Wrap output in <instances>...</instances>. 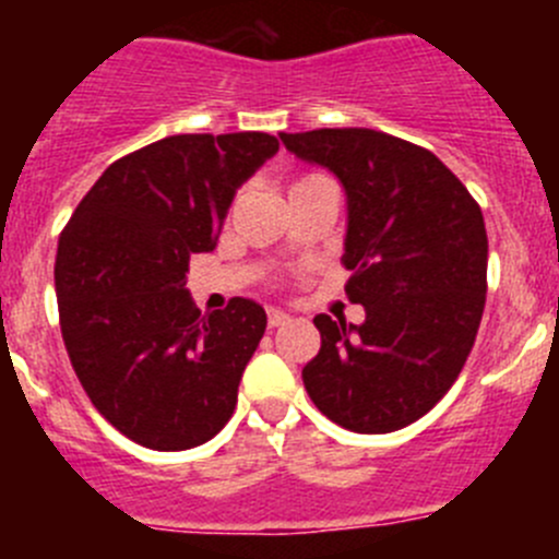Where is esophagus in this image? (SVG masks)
Instances as JSON below:
<instances>
[{
	"mask_svg": "<svg viewBox=\"0 0 559 559\" xmlns=\"http://www.w3.org/2000/svg\"><path fill=\"white\" fill-rule=\"evenodd\" d=\"M290 322V316L280 308H269V328H283Z\"/></svg>",
	"mask_w": 559,
	"mask_h": 559,
	"instance_id": "obj_1",
	"label": "esophagus"
}]
</instances>
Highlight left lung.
I'll list each match as a JSON object with an SVG mask.
<instances>
[{
  "instance_id": "8db88e82",
  "label": "left lung",
  "mask_w": 559,
  "mask_h": 559,
  "mask_svg": "<svg viewBox=\"0 0 559 559\" xmlns=\"http://www.w3.org/2000/svg\"><path fill=\"white\" fill-rule=\"evenodd\" d=\"M347 192L344 265L360 324L319 313L302 369L316 408L355 433L412 426L471 355L487 296V229L467 187L426 147L372 128L280 133Z\"/></svg>"
}]
</instances>
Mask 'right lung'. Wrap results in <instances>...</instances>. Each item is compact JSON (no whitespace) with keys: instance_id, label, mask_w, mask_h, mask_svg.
I'll use <instances>...</instances> for the list:
<instances>
[{"instance_id":"1","label":"right lung","mask_w":559,"mask_h":559,"mask_svg":"<svg viewBox=\"0 0 559 559\" xmlns=\"http://www.w3.org/2000/svg\"><path fill=\"white\" fill-rule=\"evenodd\" d=\"M280 151L271 133H179L106 167L63 226L56 294L92 406L136 445L187 451L229 423L265 310L235 296L201 316L190 254L215 249L237 187Z\"/></svg>"}]
</instances>
